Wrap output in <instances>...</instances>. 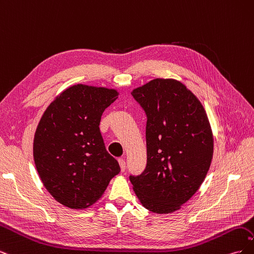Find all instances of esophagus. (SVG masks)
<instances>
[{
  "label": "esophagus",
  "instance_id": "34e87169",
  "mask_svg": "<svg viewBox=\"0 0 254 254\" xmlns=\"http://www.w3.org/2000/svg\"><path fill=\"white\" fill-rule=\"evenodd\" d=\"M119 164H120V166H121V171H122V172H125V170H126V162H125V160H124V159H120V160H119Z\"/></svg>",
  "mask_w": 254,
  "mask_h": 254
}]
</instances>
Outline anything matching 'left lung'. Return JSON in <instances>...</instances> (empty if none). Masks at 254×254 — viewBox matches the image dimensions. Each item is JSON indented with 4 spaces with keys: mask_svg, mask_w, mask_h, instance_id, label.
Wrapping results in <instances>:
<instances>
[{
    "mask_svg": "<svg viewBox=\"0 0 254 254\" xmlns=\"http://www.w3.org/2000/svg\"><path fill=\"white\" fill-rule=\"evenodd\" d=\"M131 94L147 114V165L130 176L141 204L156 214L181 209L209 172L214 137L202 104L186 84L155 78Z\"/></svg>",
    "mask_w": 254,
    "mask_h": 254,
    "instance_id": "1",
    "label": "left lung"
}]
</instances>
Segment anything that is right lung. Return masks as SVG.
I'll return each instance as SVG.
<instances>
[{
	"instance_id": "obj_1",
	"label": "right lung",
	"mask_w": 254,
	"mask_h": 254,
	"mask_svg": "<svg viewBox=\"0 0 254 254\" xmlns=\"http://www.w3.org/2000/svg\"><path fill=\"white\" fill-rule=\"evenodd\" d=\"M120 95L105 87L76 83L48 106L34 135V161L56 201L83 210L101 198L121 168L105 148L102 114Z\"/></svg>"
}]
</instances>
